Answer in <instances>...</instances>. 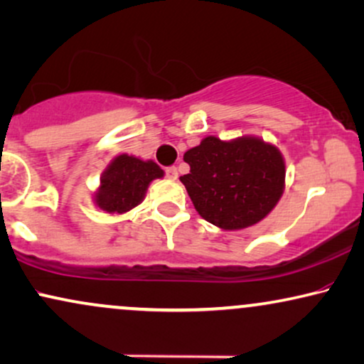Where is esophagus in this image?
Returning <instances> with one entry per match:
<instances>
[{
	"mask_svg": "<svg viewBox=\"0 0 364 364\" xmlns=\"http://www.w3.org/2000/svg\"><path fill=\"white\" fill-rule=\"evenodd\" d=\"M164 174H166L168 179H176L178 178V169L174 166H169L164 169Z\"/></svg>",
	"mask_w": 364,
	"mask_h": 364,
	"instance_id": "1",
	"label": "esophagus"
}]
</instances>
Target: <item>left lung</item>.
Returning a JSON list of instances; mask_svg holds the SVG:
<instances>
[{"label": "left lung", "instance_id": "1", "mask_svg": "<svg viewBox=\"0 0 364 364\" xmlns=\"http://www.w3.org/2000/svg\"><path fill=\"white\" fill-rule=\"evenodd\" d=\"M183 159L190 164V173L179 179L196 211L223 230L259 223L282 195V156L255 137L230 142L205 137Z\"/></svg>", "mask_w": 364, "mask_h": 364}]
</instances>
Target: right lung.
I'll list each match as a JSON object with an SVG mask.
<instances>
[{
	"instance_id": "obj_1",
	"label": "right lung",
	"mask_w": 364,
	"mask_h": 364,
	"mask_svg": "<svg viewBox=\"0 0 364 364\" xmlns=\"http://www.w3.org/2000/svg\"><path fill=\"white\" fill-rule=\"evenodd\" d=\"M161 176L163 169L153 161L121 154L104 173L95 201L107 213H124L139 205L149 183Z\"/></svg>"
}]
</instances>
